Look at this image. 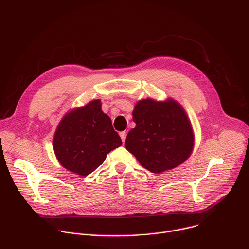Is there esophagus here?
Returning <instances> with one entry per match:
<instances>
[{
  "label": "esophagus",
  "mask_w": 249,
  "mask_h": 249,
  "mask_svg": "<svg viewBox=\"0 0 249 249\" xmlns=\"http://www.w3.org/2000/svg\"><path fill=\"white\" fill-rule=\"evenodd\" d=\"M119 135H120V137H121V140H122V142H123V143H124L125 140H126V132H125V131H123V132H120V133H119Z\"/></svg>",
  "instance_id": "esophagus-1"
}]
</instances>
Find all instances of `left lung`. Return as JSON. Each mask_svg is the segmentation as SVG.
Returning a JSON list of instances; mask_svg holds the SVG:
<instances>
[{
    "instance_id": "obj_1",
    "label": "left lung",
    "mask_w": 249,
    "mask_h": 249,
    "mask_svg": "<svg viewBox=\"0 0 249 249\" xmlns=\"http://www.w3.org/2000/svg\"><path fill=\"white\" fill-rule=\"evenodd\" d=\"M136 127L126 138V149L142 166L160 173L172 169L190 156L194 136L188 117L174 100H140L133 111Z\"/></svg>"
}]
</instances>
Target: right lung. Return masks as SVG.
<instances>
[{
    "mask_svg": "<svg viewBox=\"0 0 249 249\" xmlns=\"http://www.w3.org/2000/svg\"><path fill=\"white\" fill-rule=\"evenodd\" d=\"M121 145L111 119L101 110L99 99L69 112L58 125L53 140L59 162L81 176L95 170L106 155Z\"/></svg>",
    "mask_w": 249,
    "mask_h": 249,
    "instance_id": "right-lung-1",
    "label": "right lung"
}]
</instances>
